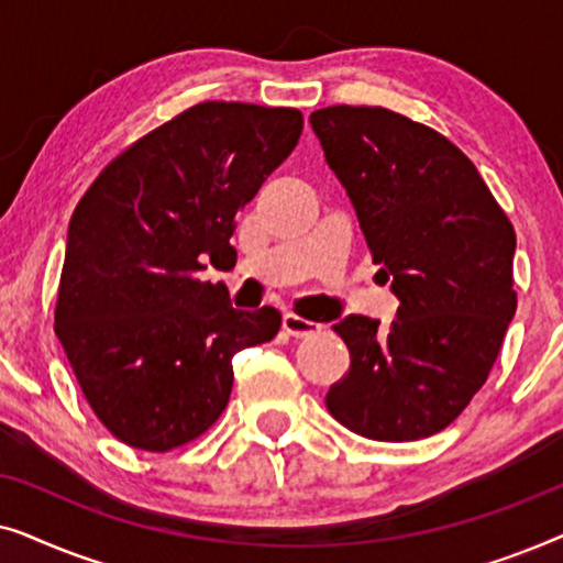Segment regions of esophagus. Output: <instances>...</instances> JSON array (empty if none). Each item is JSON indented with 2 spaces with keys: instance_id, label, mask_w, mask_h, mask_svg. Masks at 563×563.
<instances>
[{
  "instance_id": "1",
  "label": "esophagus",
  "mask_w": 563,
  "mask_h": 563,
  "mask_svg": "<svg viewBox=\"0 0 563 563\" xmlns=\"http://www.w3.org/2000/svg\"><path fill=\"white\" fill-rule=\"evenodd\" d=\"M282 328H284V333L291 335V338H310V335L320 333V330H322L320 322H312V320H307V318H299V314H295V312L284 314V318H282Z\"/></svg>"
}]
</instances>
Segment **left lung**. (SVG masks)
<instances>
[{
  "instance_id": "1",
  "label": "left lung",
  "mask_w": 563,
  "mask_h": 563,
  "mask_svg": "<svg viewBox=\"0 0 563 563\" xmlns=\"http://www.w3.org/2000/svg\"><path fill=\"white\" fill-rule=\"evenodd\" d=\"M310 122L399 299L389 328L364 314L333 325L351 368L330 387L328 410L372 441L441 433L487 382L518 307L512 222L472 161L433 128L349 104Z\"/></svg>"
}]
</instances>
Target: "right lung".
Wrapping results in <instances>:
<instances>
[{"label":"right lung","instance_id":"add662e5","mask_svg":"<svg viewBox=\"0 0 563 563\" xmlns=\"http://www.w3.org/2000/svg\"><path fill=\"white\" fill-rule=\"evenodd\" d=\"M302 112L202 102L122 151L76 205L56 335L102 426L164 453L214 426L233 356L279 333L274 307L235 310L202 258L233 253L235 214L295 151Z\"/></svg>","mask_w":563,"mask_h":563}]
</instances>
